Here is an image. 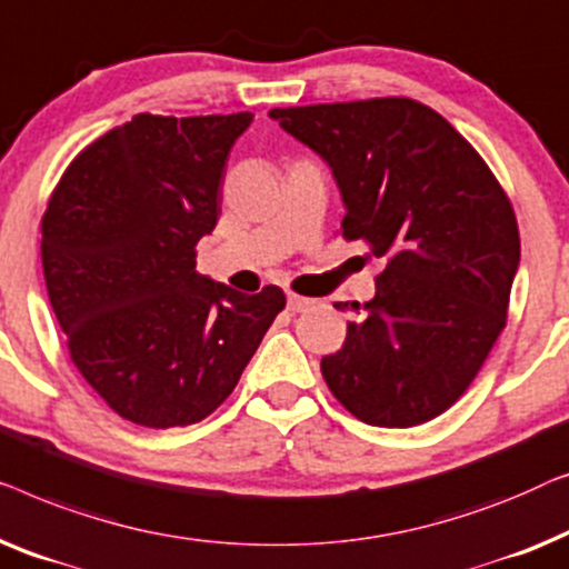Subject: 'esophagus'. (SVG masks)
Here are the masks:
<instances>
[{
    "mask_svg": "<svg viewBox=\"0 0 569 569\" xmlns=\"http://www.w3.org/2000/svg\"><path fill=\"white\" fill-rule=\"evenodd\" d=\"M286 303H288V311H307L311 303V299H307V296H299V293H288V299H286Z\"/></svg>",
    "mask_w": 569,
    "mask_h": 569,
    "instance_id": "obj_1",
    "label": "esophagus"
}]
</instances>
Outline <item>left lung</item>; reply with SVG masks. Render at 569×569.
I'll return each instance as SVG.
<instances>
[{
    "label": "left lung",
    "instance_id": "8db88e82",
    "mask_svg": "<svg viewBox=\"0 0 569 569\" xmlns=\"http://www.w3.org/2000/svg\"><path fill=\"white\" fill-rule=\"evenodd\" d=\"M332 167L346 219L387 268L376 296L322 358L335 399L368 426L412 428L446 412L508 319L521 237L510 198L477 149L410 98L268 113Z\"/></svg>",
    "mask_w": 569,
    "mask_h": 569
}]
</instances>
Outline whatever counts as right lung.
Masks as SVG:
<instances>
[{
    "label": "right lung",
    "instance_id": "1",
    "mask_svg": "<svg viewBox=\"0 0 569 569\" xmlns=\"http://www.w3.org/2000/svg\"><path fill=\"white\" fill-rule=\"evenodd\" d=\"M252 113L151 116L74 157L41 221L48 299L77 371L143 428H186L231 391L286 307L196 270L221 213L229 149Z\"/></svg>",
    "mask_w": 569,
    "mask_h": 569
}]
</instances>
